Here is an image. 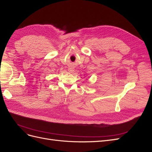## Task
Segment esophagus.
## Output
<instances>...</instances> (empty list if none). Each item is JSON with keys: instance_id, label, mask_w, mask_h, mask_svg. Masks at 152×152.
<instances>
[{"instance_id": "esophagus-1", "label": "esophagus", "mask_w": 152, "mask_h": 152, "mask_svg": "<svg viewBox=\"0 0 152 152\" xmlns=\"http://www.w3.org/2000/svg\"><path fill=\"white\" fill-rule=\"evenodd\" d=\"M73 71H74V68H73V67H70L68 68V72L70 73H72V72H73Z\"/></svg>"}]
</instances>
